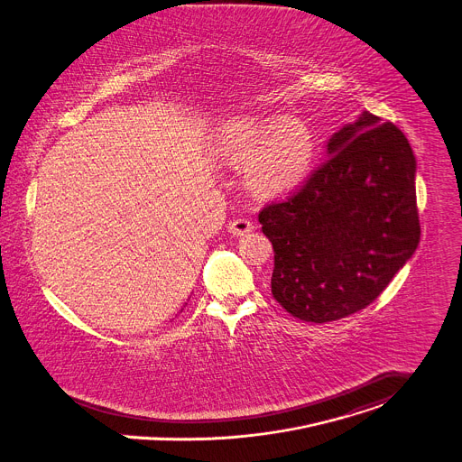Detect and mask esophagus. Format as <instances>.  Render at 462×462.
<instances>
[{"instance_id":"obj_1","label":"esophagus","mask_w":462,"mask_h":462,"mask_svg":"<svg viewBox=\"0 0 462 462\" xmlns=\"http://www.w3.org/2000/svg\"><path fill=\"white\" fill-rule=\"evenodd\" d=\"M227 229L235 236H244V235L251 233L252 229H254V224H252L251 220H247V218H235V220L229 222Z\"/></svg>"}]
</instances>
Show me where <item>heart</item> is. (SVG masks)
<instances>
[{"mask_svg":"<svg viewBox=\"0 0 462 462\" xmlns=\"http://www.w3.org/2000/svg\"><path fill=\"white\" fill-rule=\"evenodd\" d=\"M218 148L229 164H249V185L263 196L296 189L314 159L312 132L296 118H235L222 128Z\"/></svg>","mask_w":462,"mask_h":462,"instance_id":"1","label":"heart"}]
</instances>
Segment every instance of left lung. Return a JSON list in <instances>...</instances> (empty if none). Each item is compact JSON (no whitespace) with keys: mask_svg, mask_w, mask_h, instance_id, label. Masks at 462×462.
<instances>
[{"mask_svg":"<svg viewBox=\"0 0 462 462\" xmlns=\"http://www.w3.org/2000/svg\"><path fill=\"white\" fill-rule=\"evenodd\" d=\"M327 150L300 189L259 211L275 252L272 294L309 323L365 309L420 242L417 161L397 126L364 113Z\"/></svg>","mask_w":462,"mask_h":462,"instance_id":"8db88e82","label":"left lung"}]
</instances>
